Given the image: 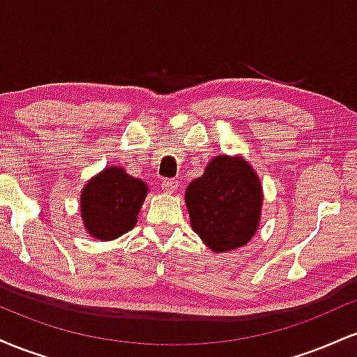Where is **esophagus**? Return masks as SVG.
<instances>
[{"label":"esophagus","mask_w":357,"mask_h":357,"mask_svg":"<svg viewBox=\"0 0 357 357\" xmlns=\"http://www.w3.org/2000/svg\"><path fill=\"white\" fill-rule=\"evenodd\" d=\"M179 186V181L178 179H165V181L161 183V188H162V191L165 192H174L176 191V188Z\"/></svg>","instance_id":"obj_1"}]
</instances>
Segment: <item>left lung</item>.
I'll return each instance as SVG.
<instances>
[{
	"label": "left lung",
	"mask_w": 357,
	"mask_h": 357,
	"mask_svg": "<svg viewBox=\"0 0 357 357\" xmlns=\"http://www.w3.org/2000/svg\"><path fill=\"white\" fill-rule=\"evenodd\" d=\"M186 206L192 230L213 252L243 247L260 218V179L241 158L218 155L190 183Z\"/></svg>",
	"instance_id": "obj_1"
}]
</instances>
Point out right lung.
Returning <instances> with one entry per match:
<instances>
[{"instance_id": "1", "label": "right lung", "mask_w": 357, "mask_h": 357, "mask_svg": "<svg viewBox=\"0 0 357 357\" xmlns=\"http://www.w3.org/2000/svg\"><path fill=\"white\" fill-rule=\"evenodd\" d=\"M147 186L122 167H109L90 179L80 196L87 231L97 240H114L136 225Z\"/></svg>"}]
</instances>
